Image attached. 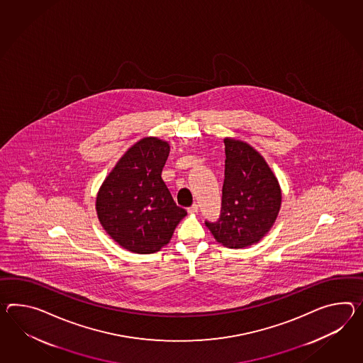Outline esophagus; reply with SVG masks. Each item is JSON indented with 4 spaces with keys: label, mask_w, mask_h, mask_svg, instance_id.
Wrapping results in <instances>:
<instances>
[{
    "label": "esophagus",
    "mask_w": 363,
    "mask_h": 363,
    "mask_svg": "<svg viewBox=\"0 0 363 363\" xmlns=\"http://www.w3.org/2000/svg\"><path fill=\"white\" fill-rule=\"evenodd\" d=\"M198 210H199V207H198V204H193L191 207H189L187 208V211H189V213H198Z\"/></svg>",
    "instance_id": "esophagus-1"
}]
</instances>
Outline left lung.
<instances>
[{
    "mask_svg": "<svg viewBox=\"0 0 363 363\" xmlns=\"http://www.w3.org/2000/svg\"><path fill=\"white\" fill-rule=\"evenodd\" d=\"M225 170L220 218L207 221L213 238L227 247H250L273 227L282 193L274 173L253 147L225 138Z\"/></svg>",
    "mask_w": 363,
    "mask_h": 363,
    "instance_id": "obj_1",
    "label": "left lung"
}]
</instances>
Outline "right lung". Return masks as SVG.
Masks as SVG:
<instances>
[{
    "label": "right lung",
    "mask_w": 363,
    "mask_h": 363,
    "mask_svg": "<svg viewBox=\"0 0 363 363\" xmlns=\"http://www.w3.org/2000/svg\"><path fill=\"white\" fill-rule=\"evenodd\" d=\"M169 150L168 143L159 138L135 143L98 191L96 210L102 227L133 253L159 252L187 215L161 178Z\"/></svg>",
    "instance_id": "right-lung-1"
}]
</instances>
